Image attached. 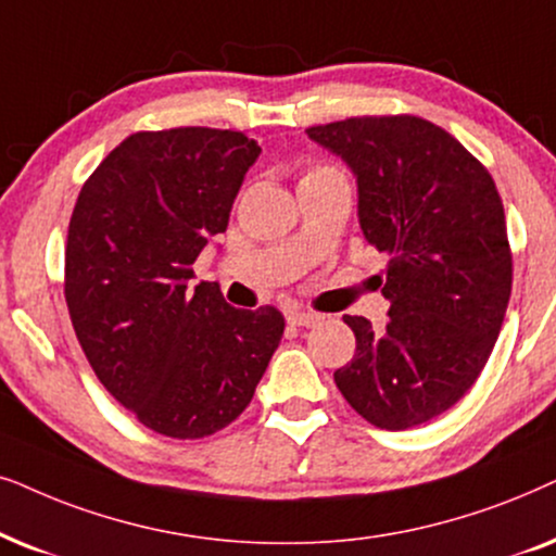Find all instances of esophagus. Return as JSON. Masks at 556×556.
I'll return each mask as SVG.
<instances>
[{"instance_id": "34e87169", "label": "esophagus", "mask_w": 556, "mask_h": 556, "mask_svg": "<svg viewBox=\"0 0 556 556\" xmlns=\"http://www.w3.org/2000/svg\"><path fill=\"white\" fill-rule=\"evenodd\" d=\"M290 325H294V328H313V325L320 323V315L317 313H305V309H294V313H290Z\"/></svg>"}]
</instances>
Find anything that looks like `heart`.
Listing matches in <instances>:
<instances>
[{
  "label": "heart",
  "instance_id": "obj_1",
  "mask_svg": "<svg viewBox=\"0 0 556 556\" xmlns=\"http://www.w3.org/2000/svg\"><path fill=\"white\" fill-rule=\"evenodd\" d=\"M320 173H338V169H336V167H328V165H317V167H309L307 173L302 175V177H309V175H320Z\"/></svg>",
  "mask_w": 556,
  "mask_h": 556
}]
</instances>
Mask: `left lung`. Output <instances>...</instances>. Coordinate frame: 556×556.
Segmentation results:
<instances>
[{
  "instance_id": "8db88e82",
  "label": "left lung",
  "mask_w": 556,
  "mask_h": 556,
  "mask_svg": "<svg viewBox=\"0 0 556 556\" xmlns=\"http://www.w3.org/2000/svg\"><path fill=\"white\" fill-rule=\"evenodd\" d=\"M307 135L353 169L366 241L389 254V323L343 317L355 355L336 371L340 394L374 427L425 425L468 394L501 332L514 256L498 190L427 118L351 116Z\"/></svg>"
}]
</instances>
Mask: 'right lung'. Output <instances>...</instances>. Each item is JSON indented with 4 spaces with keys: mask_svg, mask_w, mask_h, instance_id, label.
I'll list each match as a JSON object with an SVG mask.
<instances>
[{
    "mask_svg": "<svg viewBox=\"0 0 556 556\" xmlns=\"http://www.w3.org/2000/svg\"><path fill=\"white\" fill-rule=\"evenodd\" d=\"M258 152L231 129L137 131L93 169L73 208V330L109 394L165 438L231 425L282 340L279 309L231 307L218 285L190 282Z\"/></svg>",
    "mask_w": 556,
    "mask_h": 556,
    "instance_id": "1",
    "label": "right lung"
}]
</instances>
